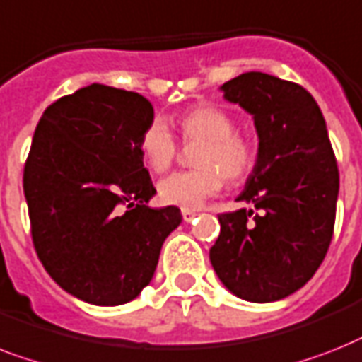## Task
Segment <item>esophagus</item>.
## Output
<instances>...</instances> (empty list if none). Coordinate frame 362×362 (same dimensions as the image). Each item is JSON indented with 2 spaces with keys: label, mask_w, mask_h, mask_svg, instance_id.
<instances>
[{
  "label": "esophagus",
  "mask_w": 362,
  "mask_h": 362,
  "mask_svg": "<svg viewBox=\"0 0 362 362\" xmlns=\"http://www.w3.org/2000/svg\"><path fill=\"white\" fill-rule=\"evenodd\" d=\"M195 216H197L195 210H187V208H182V219H184L186 223L193 221V219H195Z\"/></svg>",
  "instance_id": "1"
}]
</instances>
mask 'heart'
<instances>
[{
    "mask_svg": "<svg viewBox=\"0 0 362 362\" xmlns=\"http://www.w3.org/2000/svg\"><path fill=\"white\" fill-rule=\"evenodd\" d=\"M180 134L184 143H202L197 152V171L173 173L158 184L161 202L193 210L223 187V176L236 184L247 178L257 161L255 145L238 134L236 122L221 107L195 105L182 115ZM143 160L154 173H163L178 154L175 135L161 119H154L141 135Z\"/></svg>",
    "mask_w": 362,
    "mask_h": 362,
    "instance_id": "obj_1",
    "label": "heart"
}]
</instances>
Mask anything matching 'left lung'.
<instances>
[{"instance_id":"left-lung-1","label":"left lung","mask_w":362,"mask_h":362,"mask_svg":"<svg viewBox=\"0 0 362 362\" xmlns=\"http://www.w3.org/2000/svg\"><path fill=\"white\" fill-rule=\"evenodd\" d=\"M221 90L252 115L258 158L238 197L252 208L219 216L210 262L238 298L279 301L305 286L327 255L339 199L337 158L324 115L301 85L245 72Z\"/></svg>"}]
</instances>
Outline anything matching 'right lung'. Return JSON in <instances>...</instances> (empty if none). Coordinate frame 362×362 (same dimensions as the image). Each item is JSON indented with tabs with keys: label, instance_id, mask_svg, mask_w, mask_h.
<instances>
[{
	"label": "right lung",
	"instance_id": "1",
	"mask_svg": "<svg viewBox=\"0 0 362 362\" xmlns=\"http://www.w3.org/2000/svg\"><path fill=\"white\" fill-rule=\"evenodd\" d=\"M154 107L132 90L93 83L46 107L23 167L31 238L64 292L124 305L152 281L180 210H154L139 141Z\"/></svg>",
	"mask_w": 362,
	"mask_h": 362
}]
</instances>
